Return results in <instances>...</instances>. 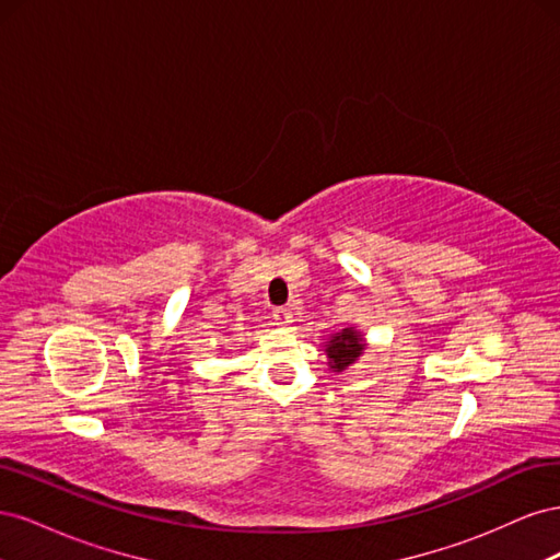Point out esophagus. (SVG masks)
I'll return each mask as SVG.
<instances>
[{"label": "esophagus", "instance_id": "obj_1", "mask_svg": "<svg viewBox=\"0 0 560 560\" xmlns=\"http://www.w3.org/2000/svg\"><path fill=\"white\" fill-rule=\"evenodd\" d=\"M273 319H276V325L287 327L292 322V311L290 308H273Z\"/></svg>", "mask_w": 560, "mask_h": 560}]
</instances>
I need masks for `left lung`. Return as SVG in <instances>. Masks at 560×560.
I'll use <instances>...</instances> for the list:
<instances>
[{"label":"left lung","mask_w":560,"mask_h":560,"mask_svg":"<svg viewBox=\"0 0 560 560\" xmlns=\"http://www.w3.org/2000/svg\"><path fill=\"white\" fill-rule=\"evenodd\" d=\"M362 350H364L362 338H360V334L354 331L352 327H350V329H343L338 336H331L329 348H327L331 369H336V371L348 369L354 360L360 358Z\"/></svg>","instance_id":"1"}]
</instances>
